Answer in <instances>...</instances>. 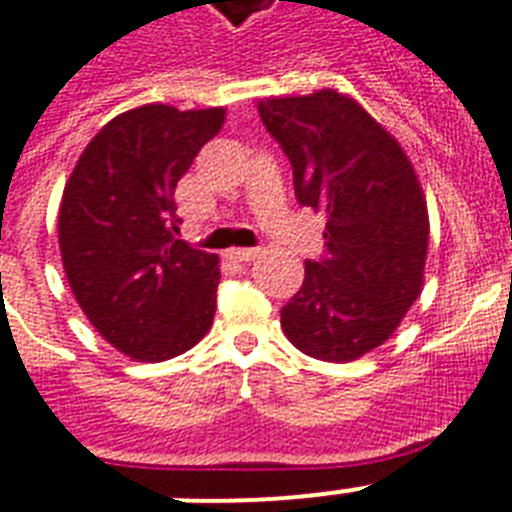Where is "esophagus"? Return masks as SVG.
Masks as SVG:
<instances>
[{
	"mask_svg": "<svg viewBox=\"0 0 512 512\" xmlns=\"http://www.w3.org/2000/svg\"><path fill=\"white\" fill-rule=\"evenodd\" d=\"M257 252H260L257 247H239V249H228V257L236 260V263H249V260H255Z\"/></svg>",
	"mask_w": 512,
	"mask_h": 512,
	"instance_id": "34e87169",
	"label": "esophagus"
}]
</instances>
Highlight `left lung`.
<instances>
[{
  "instance_id": "1",
  "label": "left lung",
  "mask_w": 512,
  "mask_h": 512,
  "mask_svg": "<svg viewBox=\"0 0 512 512\" xmlns=\"http://www.w3.org/2000/svg\"><path fill=\"white\" fill-rule=\"evenodd\" d=\"M294 170L302 207L326 213L323 252L284 307L289 342L347 363L394 334L423 286L429 213L394 136L334 89L257 105Z\"/></svg>"
}]
</instances>
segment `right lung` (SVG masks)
<instances>
[{
    "instance_id": "add662e5",
    "label": "right lung",
    "mask_w": 512,
    "mask_h": 512,
    "mask_svg": "<svg viewBox=\"0 0 512 512\" xmlns=\"http://www.w3.org/2000/svg\"><path fill=\"white\" fill-rule=\"evenodd\" d=\"M223 107L144 105L112 118L62 191L65 276L91 326L123 355L191 350L215 315L218 255L176 239V186L223 126Z\"/></svg>"
}]
</instances>
